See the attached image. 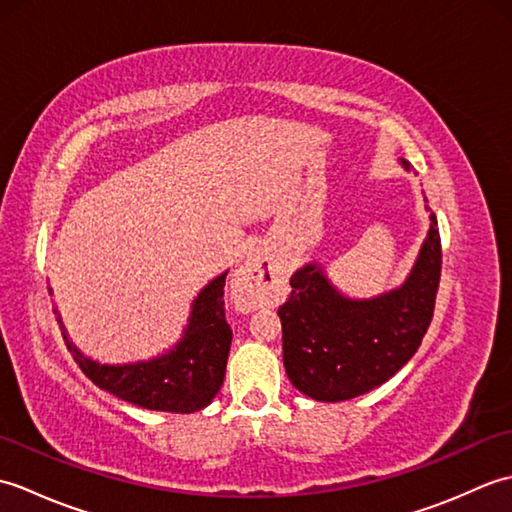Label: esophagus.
<instances>
[{
    "mask_svg": "<svg viewBox=\"0 0 512 512\" xmlns=\"http://www.w3.org/2000/svg\"><path fill=\"white\" fill-rule=\"evenodd\" d=\"M281 273L277 266L262 253H253L235 273V297L244 310H257L268 306L277 297V284Z\"/></svg>",
    "mask_w": 512,
    "mask_h": 512,
    "instance_id": "obj_1",
    "label": "esophagus"
}]
</instances>
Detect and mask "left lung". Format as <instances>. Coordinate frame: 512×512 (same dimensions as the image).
I'll return each instance as SVG.
<instances>
[{"instance_id":"left-lung-1","label":"left lung","mask_w":512,"mask_h":512,"mask_svg":"<svg viewBox=\"0 0 512 512\" xmlns=\"http://www.w3.org/2000/svg\"><path fill=\"white\" fill-rule=\"evenodd\" d=\"M400 165L411 169L402 158ZM440 268L433 213L409 275L380 295L347 297L321 264L297 268L290 277V297L277 312L290 383L321 402L350 400L387 383L418 352L436 308Z\"/></svg>"}]
</instances>
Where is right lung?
Returning a JSON list of instances; mask_svg holds the SVG:
<instances>
[{"label": "right lung", "mask_w": 512, "mask_h": 512, "mask_svg": "<svg viewBox=\"0 0 512 512\" xmlns=\"http://www.w3.org/2000/svg\"><path fill=\"white\" fill-rule=\"evenodd\" d=\"M228 270L206 284L191 303L182 336L169 350L145 361L99 363L76 347L54 308L65 345L96 387L149 411L195 413L211 405L226 374L233 332L224 314ZM52 295V290H50Z\"/></svg>", "instance_id": "obj_1"}]
</instances>
